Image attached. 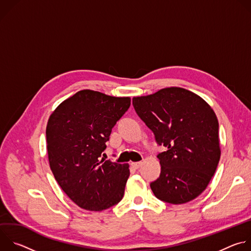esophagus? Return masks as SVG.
Listing matches in <instances>:
<instances>
[{
  "label": "esophagus",
  "instance_id": "34e87169",
  "mask_svg": "<svg viewBox=\"0 0 251 251\" xmlns=\"http://www.w3.org/2000/svg\"><path fill=\"white\" fill-rule=\"evenodd\" d=\"M141 165H142V162H136V163H132V164H131V166H132L134 169H139Z\"/></svg>",
  "mask_w": 251,
  "mask_h": 251
}]
</instances>
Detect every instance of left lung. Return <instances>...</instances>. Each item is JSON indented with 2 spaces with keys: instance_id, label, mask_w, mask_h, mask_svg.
I'll list each match as a JSON object with an SVG mask.
<instances>
[{
  "instance_id": "1",
  "label": "left lung",
  "mask_w": 251,
  "mask_h": 251,
  "mask_svg": "<svg viewBox=\"0 0 251 251\" xmlns=\"http://www.w3.org/2000/svg\"><path fill=\"white\" fill-rule=\"evenodd\" d=\"M137 115L152 130L159 146L160 176L150 184L159 200L181 204L195 200L207 187L221 158L219 121L199 95L170 87L134 97Z\"/></svg>"
}]
</instances>
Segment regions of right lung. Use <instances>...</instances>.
Masks as SVG:
<instances>
[{"label": "right lung", "mask_w": 251, "mask_h": 251, "mask_svg": "<svg viewBox=\"0 0 251 251\" xmlns=\"http://www.w3.org/2000/svg\"><path fill=\"white\" fill-rule=\"evenodd\" d=\"M129 97L81 90L60 103L47 126L50 170L81 208L103 210L124 196L129 165L101 159L112 128L129 109Z\"/></svg>", "instance_id": "add662e5"}]
</instances>
